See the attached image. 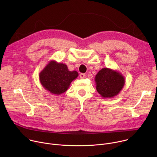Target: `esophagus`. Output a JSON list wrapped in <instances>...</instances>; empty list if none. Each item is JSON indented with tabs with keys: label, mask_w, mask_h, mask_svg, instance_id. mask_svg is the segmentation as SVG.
I'll return each mask as SVG.
<instances>
[{
	"label": "esophagus",
	"mask_w": 157,
	"mask_h": 157,
	"mask_svg": "<svg viewBox=\"0 0 157 157\" xmlns=\"http://www.w3.org/2000/svg\"><path fill=\"white\" fill-rule=\"evenodd\" d=\"M85 74H84V73H81L80 75H79V77H80V78H81V79H83V78H85Z\"/></svg>",
	"instance_id": "obj_1"
}]
</instances>
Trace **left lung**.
I'll list each match as a JSON object with an SVG mask.
<instances>
[{"label": "left lung", "instance_id": "left-lung-1", "mask_svg": "<svg viewBox=\"0 0 157 157\" xmlns=\"http://www.w3.org/2000/svg\"><path fill=\"white\" fill-rule=\"evenodd\" d=\"M96 90L103 98H111L119 94L125 84V78L117 70L102 68L95 76Z\"/></svg>", "mask_w": 157, "mask_h": 157}]
</instances>
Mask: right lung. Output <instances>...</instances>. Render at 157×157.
Segmentation results:
<instances>
[{
  "instance_id": "obj_1",
  "label": "right lung",
  "mask_w": 157,
  "mask_h": 157,
  "mask_svg": "<svg viewBox=\"0 0 157 157\" xmlns=\"http://www.w3.org/2000/svg\"><path fill=\"white\" fill-rule=\"evenodd\" d=\"M78 75L76 71H69L66 64L52 60L40 73L39 79L46 90L59 95L68 90L71 82Z\"/></svg>"
}]
</instances>
